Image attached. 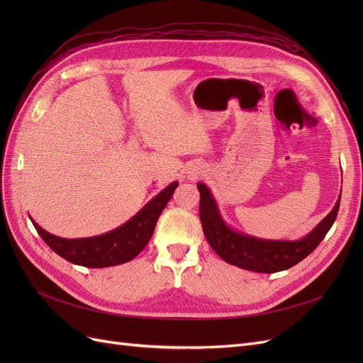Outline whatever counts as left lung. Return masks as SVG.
Listing matches in <instances>:
<instances>
[{"label": "left lung", "instance_id": "left-lung-1", "mask_svg": "<svg viewBox=\"0 0 363 363\" xmlns=\"http://www.w3.org/2000/svg\"><path fill=\"white\" fill-rule=\"evenodd\" d=\"M200 219L203 232L216 255L230 265L256 272L288 269L307 257L320 245L337 216L340 196L332 212L311 233L298 240H272L240 233L225 224L211 189L200 182Z\"/></svg>", "mask_w": 363, "mask_h": 363}]
</instances>
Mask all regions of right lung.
<instances>
[{"mask_svg":"<svg viewBox=\"0 0 363 363\" xmlns=\"http://www.w3.org/2000/svg\"><path fill=\"white\" fill-rule=\"evenodd\" d=\"M177 186L179 182H172L127 223L100 236L65 239L48 233L33 221V218L30 219L40 238L60 257L87 268L115 267L135 259L145 248L155 232L162 211L171 200Z\"/></svg>","mask_w":363,"mask_h":363,"instance_id":"1","label":"right lung"}]
</instances>
